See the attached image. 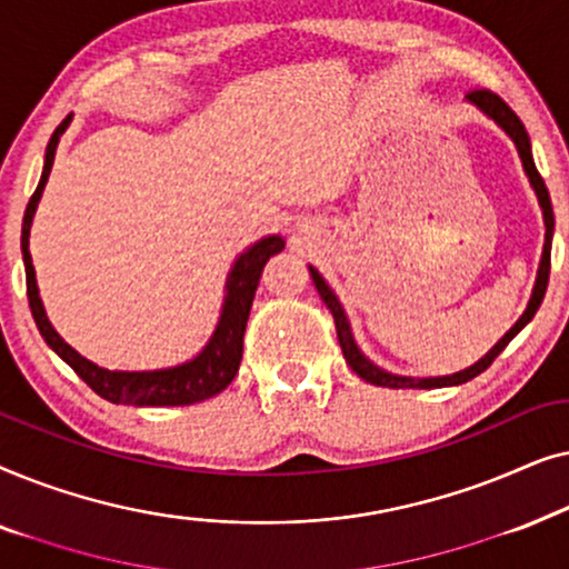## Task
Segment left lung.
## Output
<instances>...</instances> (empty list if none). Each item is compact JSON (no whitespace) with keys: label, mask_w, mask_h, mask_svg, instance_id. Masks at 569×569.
<instances>
[{"label":"left lung","mask_w":569,"mask_h":569,"mask_svg":"<svg viewBox=\"0 0 569 569\" xmlns=\"http://www.w3.org/2000/svg\"><path fill=\"white\" fill-rule=\"evenodd\" d=\"M469 100L473 106H479L481 111H485L489 119H495L500 127L508 131L512 142L518 147V154L520 160H523V168L528 173V181H531L536 197H539V204L543 209V222H547V240H543V256H541V267H539V277H536V287H533V295H531V302H528L526 313L518 318V323L512 326V329L505 333V337L497 341V345L489 349V352L481 357L477 365H471V368H466L461 372H456V376H446V378H422V380H415V378H401V376H391V372L380 370L378 365H372L368 357H365L360 349H357L355 339H352V329H349V321L345 316V308H341V302L337 300V295L331 292V287L323 282V277L318 274V271L310 267V277H313L316 282V290L321 295V300L326 302V308L331 310L333 316V323H337V337H339V347L341 352H345V360L349 368H352L357 376L362 380H368L372 386H383V388H442V386H461L466 380L477 378L479 372H485L489 365H492L497 357L505 347L510 345L512 337L523 329V326L531 321L536 316V310H539L543 295H547V284H549V269H551V232H555V212H551V199H549V191H547V183H543V178L539 170L533 166V154H531V142H528V134H526V127L523 121L518 119L516 111L505 103V100L497 96V92L487 90V88H477L469 92Z\"/></svg>","instance_id":"1"}]
</instances>
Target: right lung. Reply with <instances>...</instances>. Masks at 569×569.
I'll return each instance as SVG.
<instances>
[{"label": "right lung", "instance_id": "1", "mask_svg": "<svg viewBox=\"0 0 569 569\" xmlns=\"http://www.w3.org/2000/svg\"><path fill=\"white\" fill-rule=\"evenodd\" d=\"M69 119H72V113L59 123L57 131H53L49 139L41 183H38L33 197H30L26 207V217H22L20 246H22V261H26L30 313L36 318L38 331H41L46 345H49L53 352H57L61 360H64L69 368H72L77 376H80L84 383L100 396V399L111 403H123V407H189V403L212 399V396L224 391V388L232 383V378H236L240 357H243V333H246L248 313H251V306L256 298V287L261 282V271L267 267V261L284 248V240L279 236L263 238L253 248H248V251L236 261V267L230 271L228 298H224L217 331L212 333V339H209L204 352L193 357L191 362L178 365V368H168V370H152V372H121V370L98 368L96 362L84 360L80 352H74V349L69 347L57 331H53L49 318H46L43 302L38 298L36 269L28 251L30 222H33L43 186L49 181L53 158H57L59 137L64 134V129L69 127Z\"/></svg>", "mask_w": 569, "mask_h": 569}]
</instances>
